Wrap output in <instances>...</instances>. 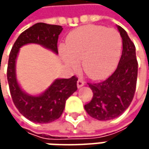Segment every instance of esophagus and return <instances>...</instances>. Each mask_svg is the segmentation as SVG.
Listing matches in <instances>:
<instances>
[{
    "label": "esophagus",
    "mask_w": 149,
    "mask_h": 149,
    "mask_svg": "<svg viewBox=\"0 0 149 149\" xmlns=\"http://www.w3.org/2000/svg\"><path fill=\"white\" fill-rule=\"evenodd\" d=\"M84 85V82L83 80H81V79H79L77 81V87L78 89H79V88H81L82 86Z\"/></svg>",
    "instance_id": "esophagus-1"
}]
</instances>
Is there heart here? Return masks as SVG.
Segmentation results:
<instances>
[{"label": "heart", "instance_id": "b5f03b06", "mask_svg": "<svg viewBox=\"0 0 149 149\" xmlns=\"http://www.w3.org/2000/svg\"><path fill=\"white\" fill-rule=\"evenodd\" d=\"M122 40L114 29L86 25L79 26L67 36L65 46L60 48L62 60L67 65L80 68L92 79L109 76L120 56Z\"/></svg>", "mask_w": 149, "mask_h": 149}]
</instances>
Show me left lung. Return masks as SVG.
Listing matches in <instances>:
<instances>
[{"label": "left lung", "instance_id": "1", "mask_svg": "<svg viewBox=\"0 0 149 149\" xmlns=\"http://www.w3.org/2000/svg\"><path fill=\"white\" fill-rule=\"evenodd\" d=\"M117 28L123 40V52L116 70L103 82L88 84L93 99L84 109L91 117L101 121L120 116L130 105L136 89L138 61L134 44L121 26Z\"/></svg>", "mask_w": 149, "mask_h": 149}]
</instances>
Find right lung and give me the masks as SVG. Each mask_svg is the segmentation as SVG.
Listing matches in <instances>:
<instances>
[{"mask_svg":"<svg viewBox=\"0 0 149 149\" xmlns=\"http://www.w3.org/2000/svg\"><path fill=\"white\" fill-rule=\"evenodd\" d=\"M62 30L60 26L36 23L20 34L10 53L7 80L11 98L20 113L35 123H51L61 116L67 99L77 90L78 79H56L40 95H29L21 89L16 79L17 55L20 47L27 44L40 45L58 54L57 42Z\"/></svg>","mask_w":149,"mask_h":149,"instance_id":"obj_1","label":"right lung"}]
</instances>
